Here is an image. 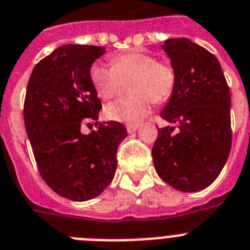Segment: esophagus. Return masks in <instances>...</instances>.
<instances>
[{"mask_svg": "<svg viewBox=\"0 0 250 250\" xmlns=\"http://www.w3.org/2000/svg\"><path fill=\"white\" fill-rule=\"evenodd\" d=\"M127 131H128V133H132V132H134V131H137L138 128H140V125H127Z\"/></svg>", "mask_w": 250, "mask_h": 250, "instance_id": "esophagus-1", "label": "esophagus"}]
</instances>
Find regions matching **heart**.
<instances>
[{"label": "heart", "mask_w": 250, "mask_h": 250, "mask_svg": "<svg viewBox=\"0 0 250 250\" xmlns=\"http://www.w3.org/2000/svg\"><path fill=\"white\" fill-rule=\"evenodd\" d=\"M112 66L95 64L90 78L98 97L103 101L113 98L125 82L132 94L107 104L104 114L110 121L138 123L151 110L152 102H164L171 97L176 75L171 65L156 62L152 55L141 51L121 54L110 60Z\"/></svg>", "instance_id": "heart-1"}]
</instances>
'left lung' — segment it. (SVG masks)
Returning <instances> with one entry per match:
<instances>
[{
    "mask_svg": "<svg viewBox=\"0 0 250 250\" xmlns=\"http://www.w3.org/2000/svg\"><path fill=\"white\" fill-rule=\"evenodd\" d=\"M176 84L161 117L176 125L158 128L152 158L156 172L179 191L208 188L221 172L231 148L230 92L215 56L185 38L162 45Z\"/></svg>",
    "mask_w": 250,
    "mask_h": 250,
    "instance_id": "left-lung-1",
    "label": "left lung"
}]
</instances>
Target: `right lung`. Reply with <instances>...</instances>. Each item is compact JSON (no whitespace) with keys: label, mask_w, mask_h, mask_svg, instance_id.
<instances>
[{"label":"right lung","mask_w":250,"mask_h":250,"mask_svg":"<svg viewBox=\"0 0 250 250\" xmlns=\"http://www.w3.org/2000/svg\"><path fill=\"white\" fill-rule=\"evenodd\" d=\"M105 47L62 45L35 65L26 89L23 121L39 172L56 194L73 201L97 197L112 182L117 149L127 136L122 123L98 119L102 103L90 78ZM89 125V123H88Z\"/></svg>","instance_id":"1"}]
</instances>
